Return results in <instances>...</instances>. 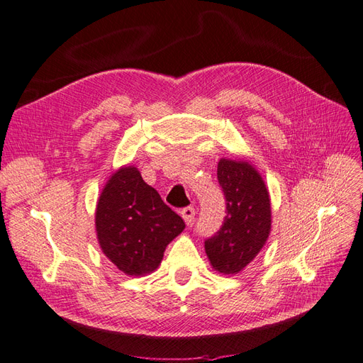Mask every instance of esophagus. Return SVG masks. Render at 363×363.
I'll use <instances>...</instances> for the list:
<instances>
[{"label": "esophagus", "mask_w": 363, "mask_h": 363, "mask_svg": "<svg viewBox=\"0 0 363 363\" xmlns=\"http://www.w3.org/2000/svg\"><path fill=\"white\" fill-rule=\"evenodd\" d=\"M181 216H182L184 221H185V223H186V226L193 225V221H194V216H196L194 208H193V206H186V208H184L182 211H181Z\"/></svg>", "instance_id": "34e87169"}]
</instances>
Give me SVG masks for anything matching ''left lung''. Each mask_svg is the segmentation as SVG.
I'll use <instances>...</instances> for the list:
<instances>
[{"label": "left lung", "mask_w": 363, "mask_h": 363, "mask_svg": "<svg viewBox=\"0 0 363 363\" xmlns=\"http://www.w3.org/2000/svg\"><path fill=\"white\" fill-rule=\"evenodd\" d=\"M217 178L226 197V217L205 241L209 264L221 274H237L262 250L272 232V202L261 173L247 160L220 158Z\"/></svg>", "instance_id": "left-lung-1"}]
</instances>
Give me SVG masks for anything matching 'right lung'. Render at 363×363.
Returning a JSON list of instances; mask_svg holds the SVG:
<instances>
[{
  "mask_svg": "<svg viewBox=\"0 0 363 363\" xmlns=\"http://www.w3.org/2000/svg\"><path fill=\"white\" fill-rule=\"evenodd\" d=\"M95 228L102 253L122 273L146 276L160 267L167 244L185 223L135 166H123L104 185Z\"/></svg>",
  "mask_w": 363,
  "mask_h": 363,
  "instance_id": "add662e5",
  "label": "right lung"
}]
</instances>
